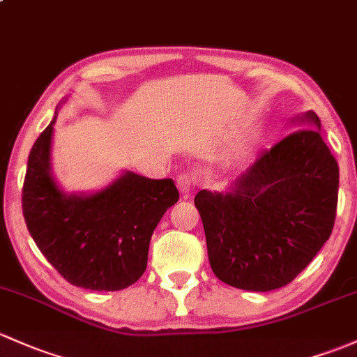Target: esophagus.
I'll list each match as a JSON object with an SVG mask.
<instances>
[{
  "label": "esophagus",
  "mask_w": 357,
  "mask_h": 357,
  "mask_svg": "<svg viewBox=\"0 0 357 357\" xmlns=\"http://www.w3.org/2000/svg\"><path fill=\"white\" fill-rule=\"evenodd\" d=\"M176 185H178V190L186 197V195H190L191 190L195 188V178L191 174H186V172H181V174H178V178H176Z\"/></svg>",
  "instance_id": "34e87169"
}]
</instances>
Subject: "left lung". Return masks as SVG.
<instances>
[{"label":"left lung","mask_w":357,"mask_h":357,"mask_svg":"<svg viewBox=\"0 0 357 357\" xmlns=\"http://www.w3.org/2000/svg\"><path fill=\"white\" fill-rule=\"evenodd\" d=\"M264 150L227 193L195 197L208 261L222 282L267 292L287 286L330 238L339 198V164L325 144L320 118Z\"/></svg>","instance_id":"obj_1"}]
</instances>
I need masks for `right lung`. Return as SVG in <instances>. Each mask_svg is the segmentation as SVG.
<instances>
[{
	"instance_id": "1",
	"label": "right lung",
	"mask_w": 357,
	"mask_h": 357,
	"mask_svg": "<svg viewBox=\"0 0 357 357\" xmlns=\"http://www.w3.org/2000/svg\"><path fill=\"white\" fill-rule=\"evenodd\" d=\"M52 125L29 153L22 210L47 261L77 287L121 291L147 268L149 245L164 212L179 200L172 179L126 172L90 197L65 195L51 176Z\"/></svg>"
}]
</instances>
